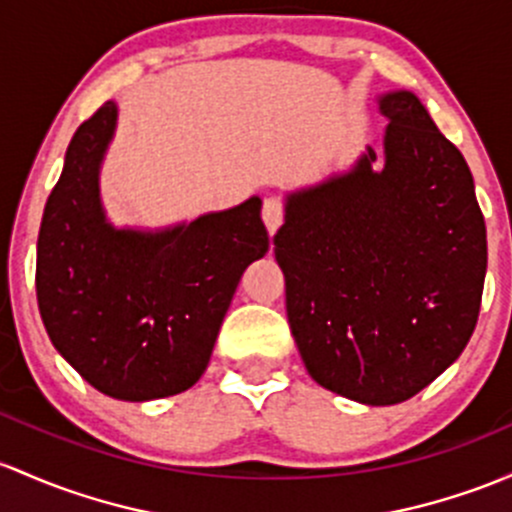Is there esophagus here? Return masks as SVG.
I'll list each match as a JSON object with an SVG mask.
<instances>
[{"mask_svg": "<svg viewBox=\"0 0 512 512\" xmlns=\"http://www.w3.org/2000/svg\"><path fill=\"white\" fill-rule=\"evenodd\" d=\"M284 213H286V206L279 196H269V199H265V206H262V218H265L269 233H277V228L284 223Z\"/></svg>", "mask_w": 512, "mask_h": 512, "instance_id": "esophagus-1", "label": "esophagus"}]
</instances>
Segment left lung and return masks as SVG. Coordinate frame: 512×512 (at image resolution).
I'll return each mask as SVG.
<instances>
[{"label": "left lung", "mask_w": 512, "mask_h": 512, "mask_svg": "<svg viewBox=\"0 0 512 512\" xmlns=\"http://www.w3.org/2000/svg\"><path fill=\"white\" fill-rule=\"evenodd\" d=\"M386 165L294 194L274 255L308 374L367 403L408 401L454 362L476 328L486 223L457 145L411 92L381 99Z\"/></svg>", "instance_id": "obj_1"}]
</instances>
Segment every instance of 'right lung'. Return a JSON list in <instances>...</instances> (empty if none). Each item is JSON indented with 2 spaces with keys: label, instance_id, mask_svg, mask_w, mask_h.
I'll use <instances>...</instances> for the list:
<instances>
[{
  "label": "right lung",
  "instance_id": "1",
  "mask_svg": "<svg viewBox=\"0 0 512 512\" xmlns=\"http://www.w3.org/2000/svg\"><path fill=\"white\" fill-rule=\"evenodd\" d=\"M114 123L106 101L67 145L38 233L36 296L50 342L84 381L119 401H150L199 381L269 235L257 196L165 233L111 228L97 177Z\"/></svg>",
  "mask_w": 512,
  "mask_h": 512
}]
</instances>
